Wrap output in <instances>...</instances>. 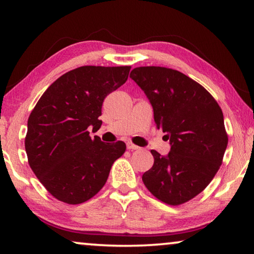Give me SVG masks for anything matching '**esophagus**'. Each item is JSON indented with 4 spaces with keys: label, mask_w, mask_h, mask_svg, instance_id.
<instances>
[{
    "label": "esophagus",
    "mask_w": 254,
    "mask_h": 254,
    "mask_svg": "<svg viewBox=\"0 0 254 254\" xmlns=\"http://www.w3.org/2000/svg\"><path fill=\"white\" fill-rule=\"evenodd\" d=\"M127 148L130 149V150H137V149H139V147H137V145L133 144L132 142H130V141H128V142H127Z\"/></svg>",
    "instance_id": "34e87169"
}]
</instances>
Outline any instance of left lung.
<instances>
[{
	"instance_id": "8db88e82",
	"label": "left lung",
	"mask_w": 254,
	"mask_h": 254,
	"mask_svg": "<svg viewBox=\"0 0 254 254\" xmlns=\"http://www.w3.org/2000/svg\"><path fill=\"white\" fill-rule=\"evenodd\" d=\"M131 78L153 109L154 122L166 133L170 151L151 150L154 162L142 176L159 200L180 205L207 187L222 165L227 147L223 112L197 81L166 67H136Z\"/></svg>"
}]
</instances>
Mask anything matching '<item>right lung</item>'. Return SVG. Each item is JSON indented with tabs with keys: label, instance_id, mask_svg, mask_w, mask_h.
<instances>
[{
	"label": "right lung",
	"instance_id": "obj_1",
	"mask_svg": "<svg viewBox=\"0 0 254 254\" xmlns=\"http://www.w3.org/2000/svg\"><path fill=\"white\" fill-rule=\"evenodd\" d=\"M130 66H83L66 72L42 94L28 120L24 145L34 175L55 198L76 205L104 186L126 143L89 136L102 126V104L126 83Z\"/></svg>",
	"mask_w": 254,
	"mask_h": 254
}]
</instances>
